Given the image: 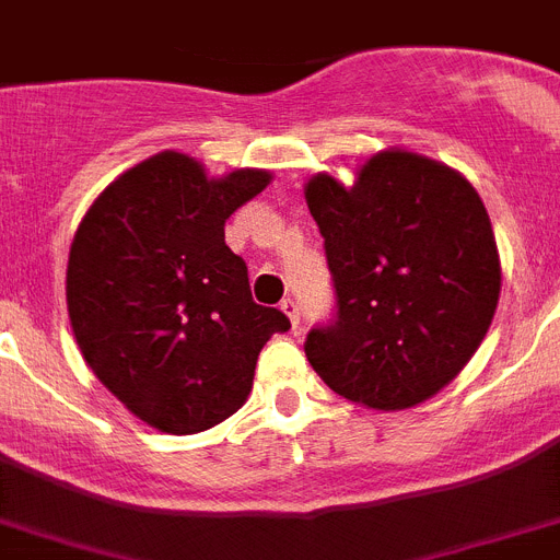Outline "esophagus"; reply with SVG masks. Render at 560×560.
<instances>
[{
	"label": "esophagus",
	"instance_id": "1",
	"mask_svg": "<svg viewBox=\"0 0 560 560\" xmlns=\"http://www.w3.org/2000/svg\"><path fill=\"white\" fill-rule=\"evenodd\" d=\"M280 308H283V314H285V317H289L291 326L298 328L300 326V308H298V303H294V300H291V298H285L283 303H280Z\"/></svg>",
	"mask_w": 560,
	"mask_h": 560
}]
</instances>
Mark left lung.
I'll use <instances>...</instances> for the list:
<instances>
[{"label": "left lung", "mask_w": 560, "mask_h": 560, "mask_svg": "<svg viewBox=\"0 0 560 560\" xmlns=\"http://www.w3.org/2000/svg\"><path fill=\"white\" fill-rule=\"evenodd\" d=\"M305 200L334 283V317L308 331L305 357L351 402H424L467 365L499 303L479 192L430 158L380 152L351 189L314 175Z\"/></svg>", "instance_id": "8db88e82"}]
</instances>
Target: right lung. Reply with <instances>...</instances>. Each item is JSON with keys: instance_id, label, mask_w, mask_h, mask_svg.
Wrapping results in <instances>:
<instances>
[{"instance_id": "obj_1", "label": "right lung", "mask_w": 560, "mask_h": 560, "mask_svg": "<svg viewBox=\"0 0 560 560\" xmlns=\"http://www.w3.org/2000/svg\"><path fill=\"white\" fill-rule=\"evenodd\" d=\"M269 172L209 180L180 152L132 166L88 209L70 246L67 312L93 374L164 433H198L246 402L260 348L289 331L252 300L226 218Z\"/></svg>"}]
</instances>
